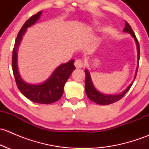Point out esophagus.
Returning <instances> with one entry per match:
<instances>
[{
    "label": "esophagus",
    "mask_w": 149,
    "mask_h": 149,
    "mask_svg": "<svg viewBox=\"0 0 149 149\" xmlns=\"http://www.w3.org/2000/svg\"><path fill=\"white\" fill-rule=\"evenodd\" d=\"M74 65L76 66V68H81L84 66L83 61L81 59L76 60V61H75L74 63Z\"/></svg>",
    "instance_id": "obj_1"
}]
</instances>
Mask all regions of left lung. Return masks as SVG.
Listing matches in <instances>:
<instances>
[{"label": "left lung", "mask_w": 149, "mask_h": 149, "mask_svg": "<svg viewBox=\"0 0 149 149\" xmlns=\"http://www.w3.org/2000/svg\"><path fill=\"white\" fill-rule=\"evenodd\" d=\"M123 31L125 32H127L129 34H131L132 37L134 38L135 41H136V45H137V50H138V61H139L140 59V47H139V41H138L137 38L136 37V34L133 32V29L130 27V26L129 25V24L127 23V22H125V26L124 29H123ZM138 68H139V66H138ZM138 68L136 70V76H135L134 80L136 79V75H137V71ZM85 73H86V80H85V91L86 93L87 97H88L90 100H91L94 102L99 104L101 105H107L110 104H112L115 102L119 101L120 99L123 97V96L129 91V89L130 88V87L133 85V82H134V80L132 82L130 85L127 86V88H126L123 92H121L120 94H104L100 92L98 90L96 89V88L94 87V84L92 83V81H91V76H90V73L88 72V70L87 69L85 70Z\"/></svg>", "instance_id": "obj_1"}]
</instances>
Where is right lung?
<instances>
[{
    "label": "right lung",
    "instance_id": "right-lung-1",
    "mask_svg": "<svg viewBox=\"0 0 149 149\" xmlns=\"http://www.w3.org/2000/svg\"><path fill=\"white\" fill-rule=\"evenodd\" d=\"M42 11L33 15L24 23L18 34L13 49L12 55V69L18 88L24 96L31 101L40 104H51L58 101L63 94L64 86L72 72L76 69L74 60L58 66L50 77L41 84H27L21 78L18 70L17 49L22 37L26 29L34 24L40 19Z\"/></svg>",
    "mask_w": 149,
    "mask_h": 149
}]
</instances>
